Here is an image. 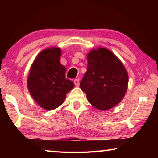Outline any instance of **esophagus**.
<instances>
[{"instance_id": "esophagus-1", "label": "esophagus", "mask_w": 158, "mask_h": 158, "mask_svg": "<svg viewBox=\"0 0 158 158\" xmlns=\"http://www.w3.org/2000/svg\"><path fill=\"white\" fill-rule=\"evenodd\" d=\"M74 84H75L76 86H79V81L78 79H74Z\"/></svg>"}]
</instances>
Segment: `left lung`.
<instances>
[{
	"mask_svg": "<svg viewBox=\"0 0 158 158\" xmlns=\"http://www.w3.org/2000/svg\"><path fill=\"white\" fill-rule=\"evenodd\" d=\"M87 71L80 82L88 100L101 111L114 107L126 93L128 74L111 51L100 47L87 54Z\"/></svg>",
	"mask_w": 158,
	"mask_h": 158,
	"instance_id": "left-lung-1",
	"label": "left lung"
}]
</instances>
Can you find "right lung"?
Segmentation results:
<instances>
[{"label":"right lung","instance_id":"right-lung-1","mask_svg":"<svg viewBox=\"0 0 158 158\" xmlns=\"http://www.w3.org/2000/svg\"><path fill=\"white\" fill-rule=\"evenodd\" d=\"M61 50L52 47L39 53L32 64L27 85L34 100L42 108L53 110L62 105L66 94L74 87L65 78L66 68L60 62Z\"/></svg>","mask_w":158,"mask_h":158}]
</instances>
